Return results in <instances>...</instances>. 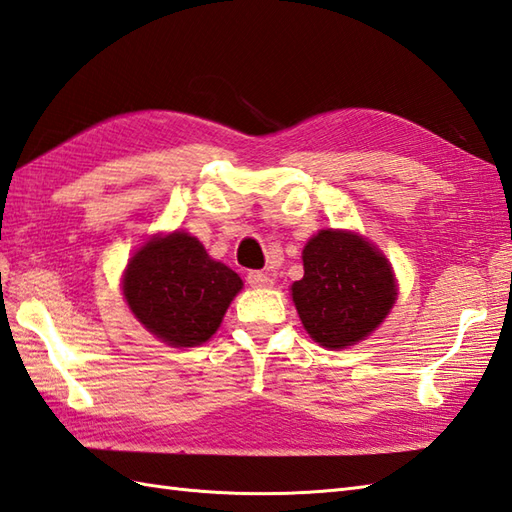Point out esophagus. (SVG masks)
I'll return each instance as SVG.
<instances>
[{
	"instance_id": "esophagus-1",
	"label": "esophagus",
	"mask_w": 512,
	"mask_h": 512,
	"mask_svg": "<svg viewBox=\"0 0 512 512\" xmlns=\"http://www.w3.org/2000/svg\"><path fill=\"white\" fill-rule=\"evenodd\" d=\"M248 285H253V288H270L272 279L266 275V272H259V270H251L246 275Z\"/></svg>"
}]
</instances>
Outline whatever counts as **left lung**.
<instances>
[{"mask_svg": "<svg viewBox=\"0 0 512 512\" xmlns=\"http://www.w3.org/2000/svg\"><path fill=\"white\" fill-rule=\"evenodd\" d=\"M303 268L292 301L307 334L327 349L366 338L397 299L386 257L360 235L320 231L305 246Z\"/></svg>", "mask_w": 512, "mask_h": 512, "instance_id": "left-lung-1", "label": "left lung"}]
</instances>
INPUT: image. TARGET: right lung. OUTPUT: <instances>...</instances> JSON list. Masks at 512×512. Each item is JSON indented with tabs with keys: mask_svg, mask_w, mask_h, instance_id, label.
I'll return each instance as SVG.
<instances>
[{
	"mask_svg": "<svg viewBox=\"0 0 512 512\" xmlns=\"http://www.w3.org/2000/svg\"><path fill=\"white\" fill-rule=\"evenodd\" d=\"M240 290L242 279L213 261L196 237L181 231L141 246L124 277L130 310L172 347L207 342Z\"/></svg>",
	"mask_w": 512,
	"mask_h": 512,
	"instance_id": "add662e5",
	"label": "right lung"
}]
</instances>
